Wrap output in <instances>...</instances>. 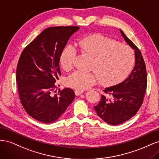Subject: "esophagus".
Segmentation results:
<instances>
[{"mask_svg":"<svg viewBox=\"0 0 159 159\" xmlns=\"http://www.w3.org/2000/svg\"><path fill=\"white\" fill-rule=\"evenodd\" d=\"M84 91L83 90H79V89L75 90V95H77V96L80 95L81 94L84 93Z\"/></svg>","mask_w":159,"mask_h":159,"instance_id":"obj_1","label":"esophagus"}]
</instances>
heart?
<instances>
[{"label": "heart", "mask_w": 159, "mask_h": 159, "mask_svg": "<svg viewBox=\"0 0 159 159\" xmlns=\"http://www.w3.org/2000/svg\"><path fill=\"white\" fill-rule=\"evenodd\" d=\"M78 47L84 54L93 57L90 66L93 71L78 70L70 74L66 80V84L71 88L84 90L99 80L105 85L117 84L129 75L134 63V52L131 47L102 34H93L81 38ZM76 56L74 47H65L60 58L62 68L66 71L73 68Z\"/></svg>", "instance_id": "b5f03b06"}]
</instances>
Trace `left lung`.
<instances>
[{
    "label": "left lung",
    "mask_w": 159,
    "mask_h": 159,
    "mask_svg": "<svg viewBox=\"0 0 159 159\" xmlns=\"http://www.w3.org/2000/svg\"><path fill=\"white\" fill-rule=\"evenodd\" d=\"M120 32L127 44L135 50V65L122 83L105 88L99 104L94 106L98 116L113 125L123 123L136 115L143 104L147 86L146 66L140 50L122 30Z\"/></svg>",
    "instance_id": "8db88e82"
}]
</instances>
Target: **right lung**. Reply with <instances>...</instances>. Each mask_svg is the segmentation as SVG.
<instances>
[{
    "instance_id": "obj_1",
    "label": "right lung",
    "mask_w": 159,
    "mask_h": 159,
    "mask_svg": "<svg viewBox=\"0 0 159 159\" xmlns=\"http://www.w3.org/2000/svg\"><path fill=\"white\" fill-rule=\"evenodd\" d=\"M79 28L75 26L48 28L23 50L20 56L16 75L19 98L26 113L38 121H56L74 99L73 89H59L56 93L53 91L61 75V53Z\"/></svg>"
}]
</instances>
